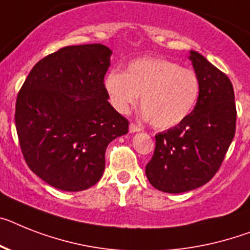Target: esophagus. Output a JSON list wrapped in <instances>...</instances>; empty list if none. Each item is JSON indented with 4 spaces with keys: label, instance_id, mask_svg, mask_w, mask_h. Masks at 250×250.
Masks as SVG:
<instances>
[{
    "label": "esophagus",
    "instance_id": "obj_1",
    "mask_svg": "<svg viewBox=\"0 0 250 250\" xmlns=\"http://www.w3.org/2000/svg\"><path fill=\"white\" fill-rule=\"evenodd\" d=\"M140 131H142V127L135 125V123H131V125H129V132H131V133H135V132H140Z\"/></svg>",
    "mask_w": 250,
    "mask_h": 250
}]
</instances>
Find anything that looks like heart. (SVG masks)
Wrapping results in <instances>:
<instances>
[{
	"instance_id": "heart-1",
	"label": "heart",
	"mask_w": 250,
	"mask_h": 250,
	"mask_svg": "<svg viewBox=\"0 0 250 250\" xmlns=\"http://www.w3.org/2000/svg\"><path fill=\"white\" fill-rule=\"evenodd\" d=\"M104 86L109 102L121 114H127L141 95L144 118L159 129L182 123L200 95L196 72L165 58L132 61L125 72L110 71Z\"/></svg>"
}]
</instances>
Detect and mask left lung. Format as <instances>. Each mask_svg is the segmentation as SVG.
Instances as JSON below:
<instances>
[{
    "mask_svg": "<svg viewBox=\"0 0 250 250\" xmlns=\"http://www.w3.org/2000/svg\"><path fill=\"white\" fill-rule=\"evenodd\" d=\"M189 60L200 81L197 104L182 123L155 136L154 155L146 165L151 186L183 193L212 179L235 135L236 108L231 81L202 54Z\"/></svg>",
    "mask_w": 250,
    "mask_h": 250,
    "instance_id": "8db88e82",
    "label": "left lung"
}]
</instances>
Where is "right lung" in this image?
I'll return each instance as SVG.
<instances>
[{
    "instance_id": "obj_1",
    "label": "right lung",
    "mask_w": 250,
    "mask_h": 250,
    "mask_svg": "<svg viewBox=\"0 0 250 250\" xmlns=\"http://www.w3.org/2000/svg\"><path fill=\"white\" fill-rule=\"evenodd\" d=\"M110 56L103 44L61 48L33 67L18 94L15 125L25 161L57 189L98 183L108 145L128 132L104 86Z\"/></svg>"
}]
</instances>
